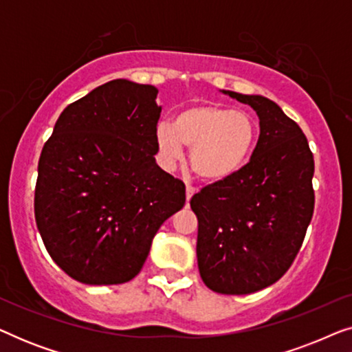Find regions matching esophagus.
I'll return each mask as SVG.
<instances>
[{
    "instance_id": "34e87169",
    "label": "esophagus",
    "mask_w": 352,
    "mask_h": 352,
    "mask_svg": "<svg viewBox=\"0 0 352 352\" xmlns=\"http://www.w3.org/2000/svg\"><path fill=\"white\" fill-rule=\"evenodd\" d=\"M195 192H197V189H195L194 186H190V184L186 186V199H187V201L192 199V195H194Z\"/></svg>"
}]
</instances>
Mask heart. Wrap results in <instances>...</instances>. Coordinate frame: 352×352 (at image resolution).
<instances>
[{
  "label": "heart",
  "instance_id": "obj_1",
  "mask_svg": "<svg viewBox=\"0 0 352 352\" xmlns=\"http://www.w3.org/2000/svg\"><path fill=\"white\" fill-rule=\"evenodd\" d=\"M258 124L248 113L219 104L181 109L170 124L157 128L158 151L166 162L190 147V166L206 182H223L237 175L253 155Z\"/></svg>",
  "mask_w": 352,
  "mask_h": 352
}]
</instances>
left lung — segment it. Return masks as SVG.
<instances>
[{"instance_id": "obj_1", "label": "left lung", "mask_w": 352, "mask_h": 352, "mask_svg": "<svg viewBox=\"0 0 352 352\" xmlns=\"http://www.w3.org/2000/svg\"><path fill=\"white\" fill-rule=\"evenodd\" d=\"M253 107L259 139L237 175L190 199L205 285L248 295L276 283L295 261L314 213V157L301 128L263 96L226 91Z\"/></svg>"}]
</instances>
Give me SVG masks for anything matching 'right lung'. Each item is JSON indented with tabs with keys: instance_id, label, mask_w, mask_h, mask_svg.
I'll return each mask as SVG.
<instances>
[{
	"instance_id": "right-lung-1",
	"label": "right lung",
	"mask_w": 352,
	"mask_h": 352,
	"mask_svg": "<svg viewBox=\"0 0 352 352\" xmlns=\"http://www.w3.org/2000/svg\"><path fill=\"white\" fill-rule=\"evenodd\" d=\"M157 88L112 80L67 105L43 147L35 219L47 253L88 285L141 272L186 186L155 163Z\"/></svg>"
}]
</instances>
